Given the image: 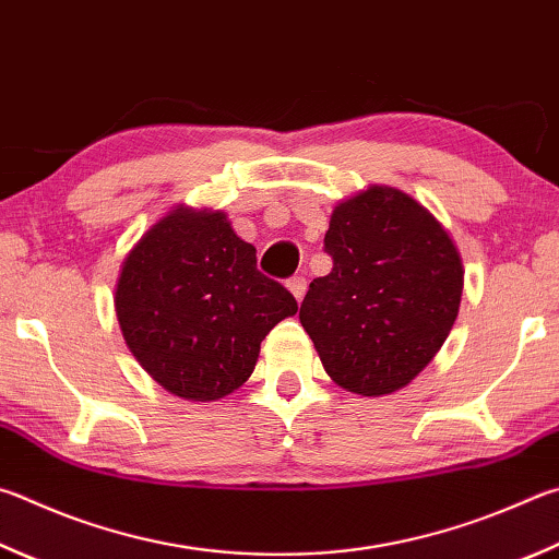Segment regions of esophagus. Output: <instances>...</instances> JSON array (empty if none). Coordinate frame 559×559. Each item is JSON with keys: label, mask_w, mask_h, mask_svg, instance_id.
<instances>
[{"label": "esophagus", "mask_w": 559, "mask_h": 559, "mask_svg": "<svg viewBox=\"0 0 559 559\" xmlns=\"http://www.w3.org/2000/svg\"><path fill=\"white\" fill-rule=\"evenodd\" d=\"M286 286H288V290L293 293V298H296L298 302H300L302 298H306V290H308V281H306V278H302V276H293V278H288V283H286Z\"/></svg>", "instance_id": "esophagus-1"}]
</instances>
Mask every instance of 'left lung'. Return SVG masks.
Listing matches in <instances>:
<instances>
[{"label": "left lung", "mask_w": 559, "mask_h": 559, "mask_svg": "<svg viewBox=\"0 0 559 559\" xmlns=\"http://www.w3.org/2000/svg\"><path fill=\"white\" fill-rule=\"evenodd\" d=\"M324 251L332 271L300 306L324 371L371 399L405 389L460 312L464 266L450 231L408 192L369 186L334 205Z\"/></svg>", "instance_id": "8db88e82"}]
</instances>
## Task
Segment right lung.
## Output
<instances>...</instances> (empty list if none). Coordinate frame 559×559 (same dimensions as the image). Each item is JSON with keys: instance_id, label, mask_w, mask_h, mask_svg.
Wrapping results in <instances>:
<instances>
[{"instance_id": "obj_1", "label": "right lung", "mask_w": 559, "mask_h": 559, "mask_svg": "<svg viewBox=\"0 0 559 559\" xmlns=\"http://www.w3.org/2000/svg\"><path fill=\"white\" fill-rule=\"evenodd\" d=\"M119 330L134 359L168 393L210 403L235 393L261 342L298 302L257 269L227 212L176 205L121 261Z\"/></svg>"}]
</instances>
